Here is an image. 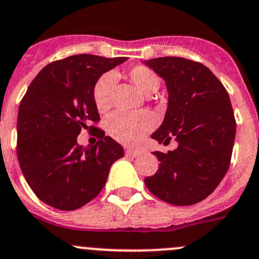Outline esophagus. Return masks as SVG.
<instances>
[{"label": "esophagus", "instance_id": "esophagus-1", "mask_svg": "<svg viewBox=\"0 0 259 259\" xmlns=\"http://www.w3.org/2000/svg\"><path fill=\"white\" fill-rule=\"evenodd\" d=\"M125 155L126 157H138V155H140V150L139 149H130V148H126L125 149Z\"/></svg>", "mask_w": 259, "mask_h": 259}]
</instances>
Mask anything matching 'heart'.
I'll return each instance as SVG.
<instances>
[{
    "mask_svg": "<svg viewBox=\"0 0 259 259\" xmlns=\"http://www.w3.org/2000/svg\"><path fill=\"white\" fill-rule=\"evenodd\" d=\"M127 78L142 94L153 95L159 87V78L154 71L145 66H135L126 73ZM115 86V74L105 73L92 89V99L96 109L105 112L111 106V95ZM155 119L150 112L138 111L133 114L114 112L106 119V130L110 137L124 144H134L153 129Z\"/></svg>",
    "mask_w": 259,
    "mask_h": 259,
    "instance_id": "heart-1",
    "label": "heart"
}]
</instances>
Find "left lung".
I'll return each instance as SVG.
<instances>
[{
	"label": "left lung",
	"mask_w": 259,
	"mask_h": 259,
	"mask_svg": "<svg viewBox=\"0 0 259 259\" xmlns=\"http://www.w3.org/2000/svg\"><path fill=\"white\" fill-rule=\"evenodd\" d=\"M165 82L168 104L162 125L150 137L178 147L154 152L159 168L144 180L148 190L176 206L206 199L224 178L232 158L235 124L229 95L207 67L180 57L143 62Z\"/></svg>",
	"instance_id": "obj_1"
}]
</instances>
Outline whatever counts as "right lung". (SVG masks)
I'll return each mask as SVG.
<instances>
[{
	"label": "right lung",
	"instance_id": "right-lung-1",
	"mask_svg": "<svg viewBox=\"0 0 259 259\" xmlns=\"http://www.w3.org/2000/svg\"><path fill=\"white\" fill-rule=\"evenodd\" d=\"M126 57L78 54L41 69L30 83L17 115V159L24 177L42 202L76 210L104 188L110 168L124 148L96 129L99 142L83 147L82 129L100 120L92 99L97 79Z\"/></svg>",
	"mask_w": 259,
	"mask_h": 259
}]
</instances>
